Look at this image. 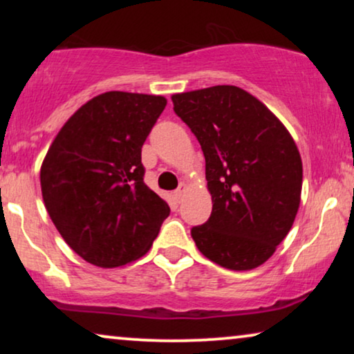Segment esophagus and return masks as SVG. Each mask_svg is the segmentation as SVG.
<instances>
[{"mask_svg": "<svg viewBox=\"0 0 354 354\" xmlns=\"http://www.w3.org/2000/svg\"><path fill=\"white\" fill-rule=\"evenodd\" d=\"M185 190H187V185H185V183H180V185H178L177 190L174 192V196H176V200H177V201H180V200H182V196H183V193H185Z\"/></svg>", "mask_w": 354, "mask_h": 354, "instance_id": "esophagus-1", "label": "esophagus"}]
</instances>
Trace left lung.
I'll list each match as a JSON object with an SVG mask.
<instances>
[{
    "label": "left lung",
    "instance_id": "1",
    "mask_svg": "<svg viewBox=\"0 0 354 354\" xmlns=\"http://www.w3.org/2000/svg\"><path fill=\"white\" fill-rule=\"evenodd\" d=\"M174 111L201 145L212 212L192 229L212 263L250 270L292 229L303 164L283 124L248 91L216 85L172 96Z\"/></svg>",
    "mask_w": 354,
    "mask_h": 354
}]
</instances>
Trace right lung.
Instances as JSON below:
<instances>
[{
  "instance_id": "add662e5",
  "label": "right lung",
  "mask_w": 354,
  "mask_h": 354,
  "mask_svg": "<svg viewBox=\"0 0 354 354\" xmlns=\"http://www.w3.org/2000/svg\"><path fill=\"white\" fill-rule=\"evenodd\" d=\"M164 96L108 91L67 120L41 164L46 211L86 263L119 268L151 248L167 203L145 183L142 147Z\"/></svg>"
}]
</instances>
